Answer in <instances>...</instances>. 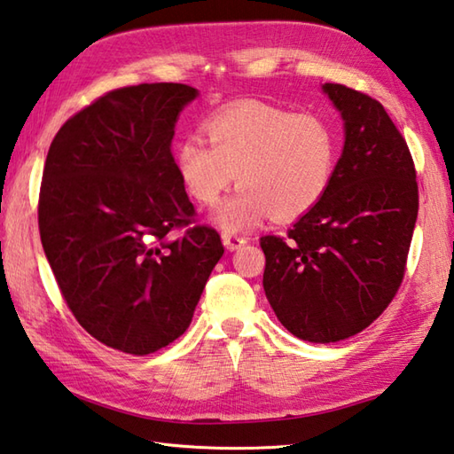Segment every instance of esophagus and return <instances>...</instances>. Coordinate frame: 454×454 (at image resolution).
Listing matches in <instances>:
<instances>
[{
  "label": "esophagus",
  "mask_w": 454,
  "mask_h": 454,
  "mask_svg": "<svg viewBox=\"0 0 454 454\" xmlns=\"http://www.w3.org/2000/svg\"><path fill=\"white\" fill-rule=\"evenodd\" d=\"M222 242H224V246H226V250H230V252H234V250H240L242 246L248 242L246 240L244 236H234V234H224L222 236Z\"/></svg>",
  "instance_id": "34e87169"
}]
</instances>
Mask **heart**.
<instances>
[{
  "label": "heart",
  "mask_w": 454,
  "mask_h": 454,
  "mask_svg": "<svg viewBox=\"0 0 454 454\" xmlns=\"http://www.w3.org/2000/svg\"><path fill=\"white\" fill-rule=\"evenodd\" d=\"M204 135L210 145L196 135L176 145V168L188 194L204 206L216 204L236 176L240 188L214 212L228 232L268 214L303 216L335 178L340 138L319 114L246 101L206 119Z\"/></svg>",
  "instance_id": "1"
}]
</instances>
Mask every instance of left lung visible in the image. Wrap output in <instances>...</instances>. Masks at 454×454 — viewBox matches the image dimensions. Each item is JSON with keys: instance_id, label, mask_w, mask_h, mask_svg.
Segmentation results:
<instances>
[{"instance_id": "left-lung-1", "label": "left lung", "mask_w": 454, "mask_h": 454, "mask_svg": "<svg viewBox=\"0 0 454 454\" xmlns=\"http://www.w3.org/2000/svg\"><path fill=\"white\" fill-rule=\"evenodd\" d=\"M324 90L345 121L333 183L286 238H260L270 306L311 343L348 340L389 306L419 212L413 156L383 105L340 83Z\"/></svg>"}]
</instances>
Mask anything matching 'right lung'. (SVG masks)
<instances>
[{
  "mask_svg": "<svg viewBox=\"0 0 454 454\" xmlns=\"http://www.w3.org/2000/svg\"><path fill=\"white\" fill-rule=\"evenodd\" d=\"M183 83L114 89L73 114L49 146L39 234L73 316L130 356L167 348L191 325L220 234L194 224L170 145Z\"/></svg>",
  "mask_w": 454,
  "mask_h": 454,
  "instance_id": "obj_1",
  "label": "right lung"
}]
</instances>
